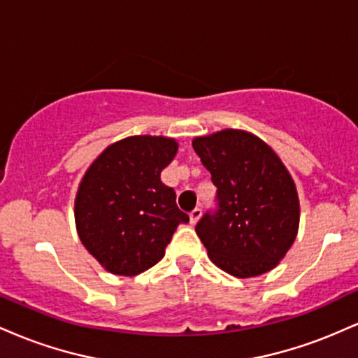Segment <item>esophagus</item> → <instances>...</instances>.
<instances>
[{
    "mask_svg": "<svg viewBox=\"0 0 358 358\" xmlns=\"http://www.w3.org/2000/svg\"><path fill=\"white\" fill-rule=\"evenodd\" d=\"M200 217H202V208L196 207L190 212V222H192V224H196V222L200 220Z\"/></svg>",
    "mask_w": 358,
    "mask_h": 358,
    "instance_id": "obj_1",
    "label": "esophagus"
}]
</instances>
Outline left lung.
<instances>
[{"label":"left lung","mask_w":358,"mask_h":358,"mask_svg":"<svg viewBox=\"0 0 358 358\" xmlns=\"http://www.w3.org/2000/svg\"><path fill=\"white\" fill-rule=\"evenodd\" d=\"M193 150L210 171L219 210L195 231L217 268L236 278L274 269L299 227L296 185L268 143L244 129L196 136Z\"/></svg>","instance_id":"left-lung-1"}]
</instances>
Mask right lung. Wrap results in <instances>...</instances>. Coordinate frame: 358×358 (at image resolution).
Segmentation results:
<instances>
[{"label":"right lung","mask_w":358,"mask_h":358,"mask_svg":"<svg viewBox=\"0 0 358 358\" xmlns=\"http://www.w3.org/2000/svg\"><path fill=\"white\" fill-rule=\"evenodd\" d=\"M176 151L175 138L129 136L106 148L82 176L77 234L108 273L136 276L150 269L165 256L176 227L190 220L162 182Z\"/></svg>","instance_id":"obj_1"}]
</instances>
